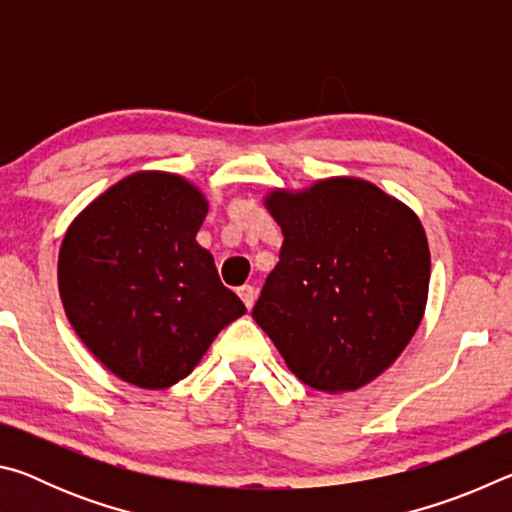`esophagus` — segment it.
<instances>
[{"label":"esophagus","mask_w":512,"mask_h":512,"mask_svg":"<svg viewBox=\"0 0 512 512\" xmlns=\"http://www.w3.org/2000/svg\"><path fill=\"white\" fill-rule=\"evenodd\" d=\"M237 293H239V298L244 300L246 309H253V305H255V298H257V291H255V287H250V284H246V287H241Z\"/></svg>","instance_id":"1"}]
</instances>
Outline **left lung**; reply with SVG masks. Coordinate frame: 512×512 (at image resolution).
Listing matches in <instances>:
<instances>
[{"label":"left lung","instance_id":"8db88e82","mask_svg":"<svg viewBox=\"0 0 512 512\" xmlns=\"http://www.w3.org/2000/svg\"><path fill=\"white\" fill-rule=\"evenodd\" d=\"M280 264L253 309L302 384L357 391L400 357L422 323L431 255L409 205L354 176L275 187Z\"/></svg>","mask_w":512,"mask_h":512}]
</instances>
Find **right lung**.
<instances>
[{
    "label": "right lung",
    "mask_w": 512,
    "mask_h": 512,
    "mask_svg": "<svg viewBox=\"0 0 512 512\" xmlns=\"http://www.w3.org/2000/svg\"><path fill=\"white\" fill-rule=\"evenodd\" d=\"M205 194L169 171H135L69 223L58 291L85 348L146 391L178 384L246 314L196 241Z\"/></svg>",
    "instance_id": "add662e5"
}]
</instances>
